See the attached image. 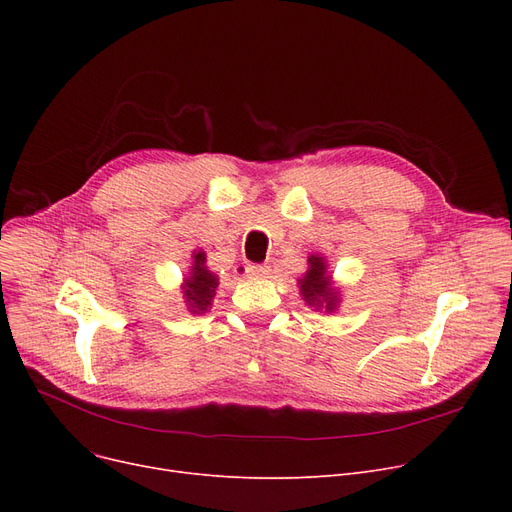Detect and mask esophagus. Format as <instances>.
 Masks as SVG:
<instances>
[{
  "mask_svg": "<svg viewBox=\"0 0 512 512\" xmlns=\"http://www.w3.org/2000/svg\"><path fill=\"white\" fill-rule=\"evenodd\" d=\"M245 272H247V276H253V278H263V276H267L270 274V265H247L245 267Z\"/></svg>",
  "mask_w": 512,
  "mask_h": 512,
  "instance_id": "1",
  "label": "esophagus"
}]
</instances>
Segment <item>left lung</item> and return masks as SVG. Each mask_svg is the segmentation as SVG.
<instances>
[{
    "label": "left lung",
    "mask_w": 512,
    "mask_h": 512,
    "mask_svg": "<svg viewBox=\"0 0 512 512\" xmlns=\"http://www.w3.org/2000/svg\"><path fill=\"white\" fill-rule=\"evenodd\" d=\"M309 270L299 280V288L303 294V301L313 307L315 311H326L334 313L338 307V290L332 286V278L328 274L326 259L319 255H311L309 259Z\"/></svg>",
    "instance_id": "8db88e82"
}]
</instances>
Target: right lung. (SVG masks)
Returning <instances> with one entry per match:
<instances>
[{"label": "right lung", "mask_w": 512, "mask_h": 512, "mask_svg": "<svg viewBox=\"0 0 512 512\" xmlns=\"http://www.w3.org/2000/svg\"><path fill=\"white\" fill-rule=\"evenodd\" d=\"M218 276H215L207 267V255L205 251L193 253V267L188 276L184 278L182 292H184V303L191 313H205L211 307V301L215 297V290H218Z\"/></svg>", "instance_id": "add662e5"}]
</instances>
